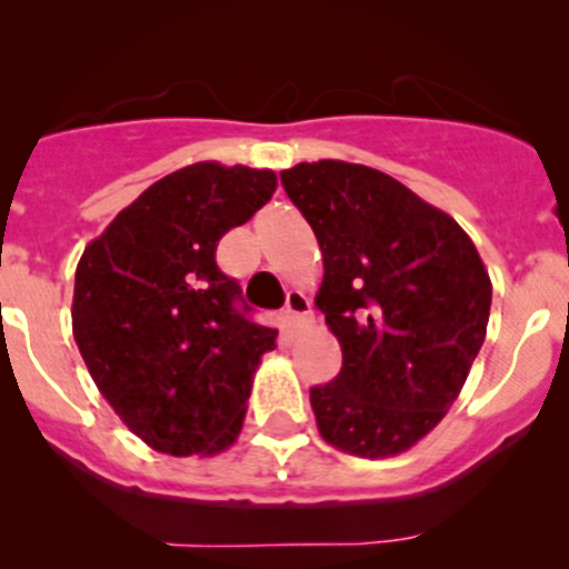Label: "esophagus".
Returning <instances> with one entry per match:
<instances>
[{
    "label": "esophagus",
    "mask_w": 569,
    "mask_h": 569,
    "mask_svg": "<svg viewBox=\"0 0 569 569\" xmlns=\"http://www.w3.org/2000/svg\"><path fill=\"white\" fill-rule=\"evenodd\" d=\"M311 300L302 291H289V297H286V319H289V325L300 327L311 321Z\"/></svg>",
    "instance_id": "34e87169"
}]
</instances>
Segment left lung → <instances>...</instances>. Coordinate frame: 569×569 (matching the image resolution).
<instances>
[{
	"label": "left lung",
	"instance_id": "1",
	"mask_svg": "<svg viewBox=\"0 0 569 569\" xmlns=\"http://www.w3.org/2000/svg\"><path fill=\"white\" fill-rule=\"evenodd\" d=\"M280 181L317 233V308L343 355L311 388L319 435L343 455H401L443 421L485 343V261L455 217L375 168L319 159Z\"/></svg>",
	"mask_w": 569,
	"mask_h": 569
}]
</instances>
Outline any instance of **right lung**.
<instances>
[{
    "label": "right lung",
    "mask_w": 569,
    "mask_h": 569,
    "mask_svg": "<svg viewBox=\"0 0 569 569\" xmlns=\"http://www.w3.org/2000/svg\"><path fill=\"white\" fill-rule=\"evenodd\" d=\"M278 187L274 170L194 162L118 211L77 263L71 327L96 388L153 451L214 457L242 432L274 327L233 306L217 242Z\"/></svg>",
    "instance_id": "obj_1"
}]
</instances>
